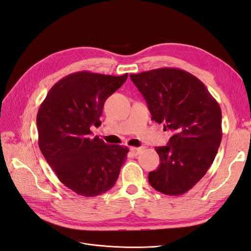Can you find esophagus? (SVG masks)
Returning a JSON list of instances; mask_svg holds the SVG:
<instances>
[{"label":"esophagus","mask_w":251,"mask_h":251,"mask_svg":"<svg viewBox=\"0 0 251 251\" xmlns=\"http://www.w3.org/2000/svg\"><path fill=\"white\" fill-rule=\"evenodd\" d=\"M141 151H142V148H136V147H131V148H130V152L132 153V154H133L134 156L139 155Z\"/></svg>","instance_id":"obj_1"}]
</instances>
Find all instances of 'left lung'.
<instances>
[{
    "mask_svg": "<svg viewBox=\"0 0 251 251\" xmlns=\"http://www.w3.org/2000/svg\"><path fill=\"white\" fill-rule=\"evenodd\" d=\"M152 120L171 130L167 146L155 147L159 167L148 174L153 189L169 196L187 193L213 164L222 140V112L206 86L190 73L160 68L130 74Z\"/></svg>",
    "mask_w": 251,
    "mask_h": 251,
    "instance_id": "left-lung-1",
    "label": "left lung"
}]
</instances>
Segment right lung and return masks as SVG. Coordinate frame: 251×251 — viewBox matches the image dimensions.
<instances>
[{
  "label": "right lung",
  "mask_w": 251,
  "mask_h": 251,
  "mask_svg": "<svg viewBox=\"0 0 251 251\" xmlns=\"http://www.w3.org/2000/svg\"><path fill=\"white\" fill-rule=\"evenodd\" d=\"M127 77L73 73L55 83L40 104L39 149L58 179L78 195L95 197L110 190L127 158L126 146L91 135V127L101 125L105 100Z\"/></svg>",
  "instance_id": "add662e5"
}]
</instances>
